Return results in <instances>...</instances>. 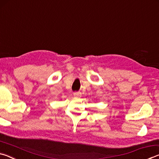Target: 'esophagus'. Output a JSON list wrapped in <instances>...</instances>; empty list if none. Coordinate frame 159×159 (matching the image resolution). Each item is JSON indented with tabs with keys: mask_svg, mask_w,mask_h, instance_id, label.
I'll return each mask as SVG.
<instances>
[{
	"mask_svg": "<svg viewBox=\"0 0 159 159\" xmlns=\"http://www.w3.org/2000/svg\"><path fill=\"white\" fill-rule=\"evenodd\" d=\"M74 96L76 97V98H79V97L81 96V93H80V92H74Z\"/></svg>",
	"mask_w": 159,
	"mask_h": 159,
	"instance_id": "obj_1",
	"label": "esophagus"
}]
</instances>
